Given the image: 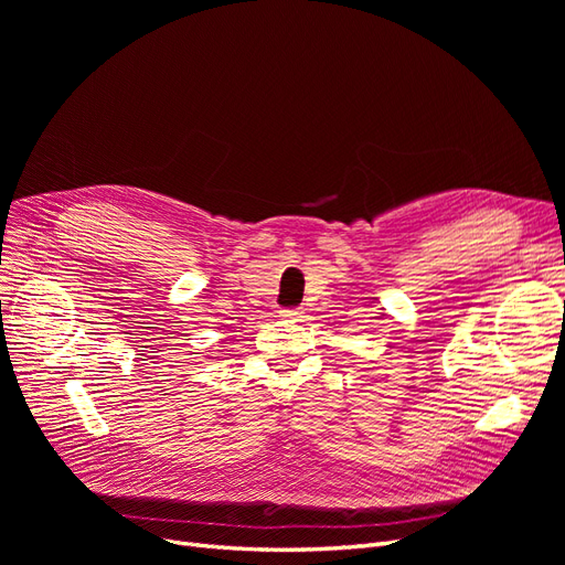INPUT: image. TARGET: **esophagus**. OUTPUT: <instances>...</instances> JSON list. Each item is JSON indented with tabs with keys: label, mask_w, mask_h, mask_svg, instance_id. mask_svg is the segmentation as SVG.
<instances>
[{
	"label": "esophagus",
	"mask_w": 565,
	"mask_h": 565,
	"mask_svg": "<svg viewBox=\"0 0 565 565\" xmlns=\"http://www.w3.org/2000/svg\"><path fill=\"white\" fill-rule=\"evenodd\" d=\"M280 316H282L285 320H289V322H299V320L303 318V313H301L299 309H282Z\"/></svg>",
	"instance_id": "34e87169"
}]
</instances>
